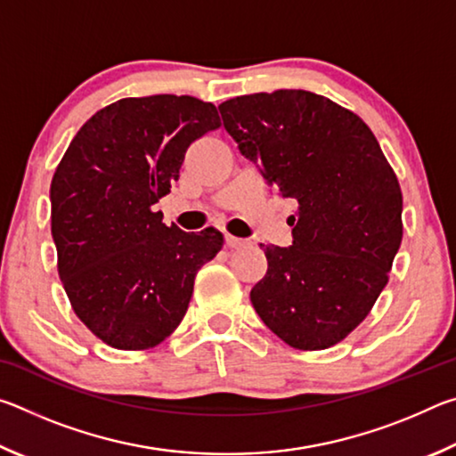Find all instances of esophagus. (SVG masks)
Instances as JSON below:
<instances>
[{
  "mask_svg": "<svg viewBox=\"0 0 456 456\" xmlns=\"http://www.w3.org/2000/svg\"><path fill=\"white\" fill-rule=\"evenodd\" d=\"M225 243H227V247H231V249H241V247L249 245V241H247V239L233 237V235H225Z\"/></svg>",
  "mask_w": 456,
  "mask_h": 456,
  "instance_id": "esophagus-1",
  "label": "esophagus"
}]
</instances>
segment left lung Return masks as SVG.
Masks as SVG:
<instances>
[{
  "mask_svg": "<svg viewBox=\"0 0 456 456\" xmlns=\"http://www.w3.org/2000/svg\"><path fill=\"white\" fill-rule=\"evenodd\" d=\"M223 125L264 179L297 200L293 245H264L251 304L296 350H326L356 330L388 283L403 241V191L358 114L307 90L219 104Z\"/></svg>",
  "mask_w": 456,
  "mask_h": 456,
  "instance_id": "1",
  "label": "left lung"
}]
</instances>
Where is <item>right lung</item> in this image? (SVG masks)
Returning a JSON list of instances; mask_svg holds the SVG:
<instances>
[{
  "label": "right lung",
  "instance_id": "1",
  "mask_svg": "<svg viewBox=\"0 0 456 456\" xmlns=\"http://www.w3.org/2000/svg\"><path fill=\"white\" fill-rule=\"evenodd\" d=\"M221 126L192 96L122 98L84 122L53 173L52 237L74 314L117 350H149L187 314L195 277L223 247L152 211L179 179L184 152Z\"/></svg>",
  "mask_w": 456,
  "mask_h": 456
}]
</instances>
